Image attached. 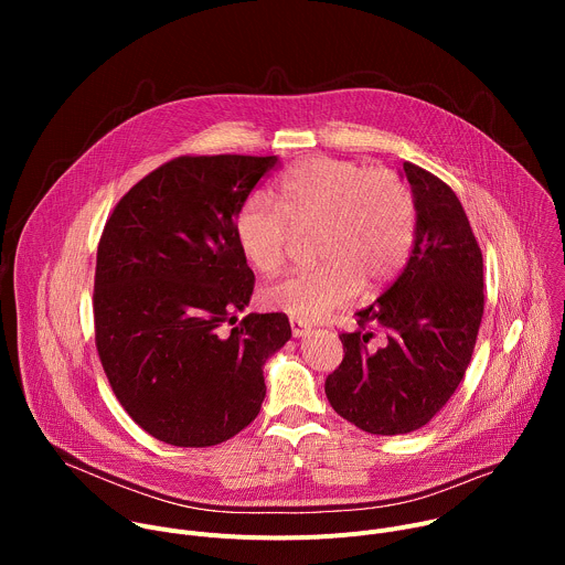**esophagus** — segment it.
Returning a JSON list of instances; mask_svg holds the SVG:
<instances>
[{
	"mask_svg": "<svg viewBox=\"0 0 565 565\" xmlns=\"http://www.w3.org/2000/svg\"><path fill=\"white\" fill-rule=\"evenodd\" d=\"M290 331H292V338H306L310 333V324H306V321L301 319H290Z\"/></svg>",
	"mask_w": 565,
	"mask_h": 565,
	"instance_id": "obj_1",
	"label": "esophagus"
}]
</instances>
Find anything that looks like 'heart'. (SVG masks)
Masks as SVG:
<instances>
[{
	"mask_svg": "<svg viewBox=\"0 0 565 565\" xmlns=\"http://www.w3.org/2000/svg\"><path fill=\"white\" fill-rule=\"evenodd\" d=\"M275 205L248 199L234 216V238L244 259L273 275L286 259L290 227H317L319 268L297 270L262 295L270 310L315 321L349 303L360 286L373 292L405 266L414 234V196L397 174L366 170L353 160L306 158L281 174Z\"/></svg>",
	"mask_w": 565,
	"mask_h": 565,
	"instance_id": "b5f03b06",
	"label": "heart"
}]
</instances>
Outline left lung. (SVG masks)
Wrapping results in <instances>:
<instances>
[{
    "instance_id": "obj_1",
    "label": "left lung",
    "mask_w": 565,
    "mask_h": 565,
    "mask_svg": "<svg viewBox=\"0 0 565 565\" xmlns=\"http://www.w3.org/2000/svg\"><path fill=\"white\" fill-rule=\"evenodd\" d=\"M416 234L397 279L342 333L344 360L327 377L331 407L375 436L427 425L458 388L482 317V255L454 190L405 163Z\"/></svg>"
}]
</instances>
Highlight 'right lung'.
<instances>
[{"instance_id": "right-lung-1", "label": "right lung", "mask_w": 565, "mask_h": 565, "mask_svg": "<svg viewBox=\"0 0 565 565\" xmlns=\"http://www.w3.org/2000/svg\"><path fill=\"white\" fill-rule=\"evenodd\" d=\"M279 156H181L109 216L96 264V344L125 412L153 438L212 447L248 427L288 317L250 312L234 216ZM231 329L227 330L226 327Z\"/></svg>"}]
</instances>
